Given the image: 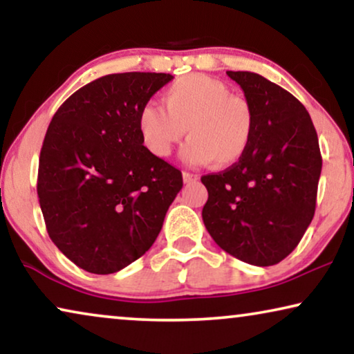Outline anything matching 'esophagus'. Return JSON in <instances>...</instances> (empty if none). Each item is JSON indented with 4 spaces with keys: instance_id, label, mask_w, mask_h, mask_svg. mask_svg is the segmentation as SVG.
<instances>
[{
    "instance_id": "1",
    "label": "esophagus",
    "mask_w": 354,
    "mask_h": 354,
    "mask_svg": "<svg viewBox=\"0 0 354 354\" xmlns=\"http://www.w3.org/2000/svg\"><path fill=\"white\" fill-rule=\"evenodd\" d=\"M182 177H183V182H185V183H190V182H198V180H200V176H198V174L183 172V174H182Z\"/></svg>"
}]
</instances>
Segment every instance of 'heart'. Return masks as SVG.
<instances>
[{"label":"heart","instance_id":"1","mask_svg":"<svg viewBox=\"0 0 354 354\" xmlns=\"http://www.w3.org/2000/svg\"><path fill=\"white\" fill-rule=\"evenodd\" d=\"M161 104L148 101L138 111L137 129L149 153L166 158L187 133L182 158L192 166L214 161L232 166L248 151L254 130L250 104L229 86L205 74L177 79L164 90Z\"/></svg>","mask_w":354,"mask_h":354}]
</instances>
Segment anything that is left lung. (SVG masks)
<instances>
[{
    "label": "left lung",
    "instance_id": "8db88e82",
    "mask_svg": "<svg viewBox=\"0 0 354 354\" xmlns=\"http://www.w3.org/2000/svg\"><path fill=\"white\" fill-rule=\"evenodd\" d=\"M254 118L248 151L225 171L203 176V222L236 259L274 266L292 253L316 209L322 158L308 111L263 75L227 71Z\"/></svg>",
    "mask_w": 354,
    "mask_h": 354
}]
</instances>
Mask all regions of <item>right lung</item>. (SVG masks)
<instances>
[{"instance_id": "right-lung-1", "label": "right lung", "mask_w": 354, "mask_h": 354, "mask_svg": "<svg viewBox=\"0 0 354 354\" xmlns=\"http://www.w3.org/2000/svg\"><path fill=\"white\" fill-rule=\"evenodd\" d=\"M174 79L156 72L100 77L53 115L37 192L59 251L91 274H114L151 248L183 185L182 172L143 147L140 108Z\"/></svg>"}]
</instances>
